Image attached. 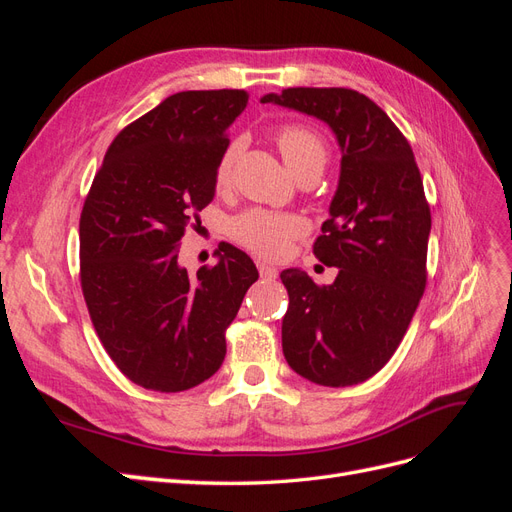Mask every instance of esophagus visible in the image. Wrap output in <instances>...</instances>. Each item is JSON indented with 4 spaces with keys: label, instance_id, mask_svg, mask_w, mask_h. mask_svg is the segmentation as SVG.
Returning a JSON list of instances; mask_svg holds the SVG:
<instances>
[{
    "label": "esophagus",
    "instance_id": "1",
    "mask_svg": "<svg viewBox=\"0 0 512 512\" xmlns=\"http://www.w3.org/2000/svg\"><path fill=\"white\" fill-rule=\"evenodd\" d=\"M256 267H258L260 277H265V280H275V277H277V269L265 260H256Z\"/></svg>",
    "mask_w": 512,
    "mask_h": 512
}]
</instances>
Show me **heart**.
<instances>
[{
  "label": "heart",
  "mask_w": 512,
  "mask_h": 512,
  "mask_svg": "<svg viewBox=\"0 0 512 512\" xmlns=\"http://www.w3.org/2000/svg\"><path fill=\"white\" fill-rule=\"evenodd\" d=\"M275 145L280 149L286 166L294 177H301L307 170H322L327 162V145L324 138L305 123H282L275 130ZM239 153V145L230 143L222 149L213 168L215 190H226L232 181V170ZM307 232V222L297 213L245 209L228 222L230 239L260 258H282L288 254L292 241L301 239Z\"/></svg>",
  "instance_id": "1"
}]
</instances>
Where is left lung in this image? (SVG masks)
Returning <instances> with one entry per match:
<instances>
[{"label": "left lung", "mask_w": 512, "mask_h": 512, "mask_svg": "<svg viewBox=\"0 0 512 512\" xmlns=\"http://www.w3.org/2000/svg\"><path fill=\"white\" fill-rule=\"evenodd\" d=\"M327 121L342 173L314 256L339 273L318 286L282 271V348L299 376L322 386L365 382L389 363L427 284L431 211L408 138L382 108L346 87H288L262 98Z\"/></svg>", "instance_id": "8db88e82"}]
</instances>
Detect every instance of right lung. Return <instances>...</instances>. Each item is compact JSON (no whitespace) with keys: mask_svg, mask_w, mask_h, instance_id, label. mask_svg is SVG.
I'll return each mask as SVG.
<instances>
[{"mask_svg":"<svg viewBox=\"0 0 512 512\" xmlns=\"http://www.w3.org/2000/svg\"><path fill=\"white\" fill-rule=\"evenodd\" d=\"M243 89L179 91L123 128L81 211V288L104 350L126 378L179 393L226 356V329L258 280L252 258L220 243L196 275L179 245L215 194L213 168Z\"/></svg>","mask_w":512,"mask_h":512,"instance_id":"right-lung-1","label":"right lung"}]
</instances>
